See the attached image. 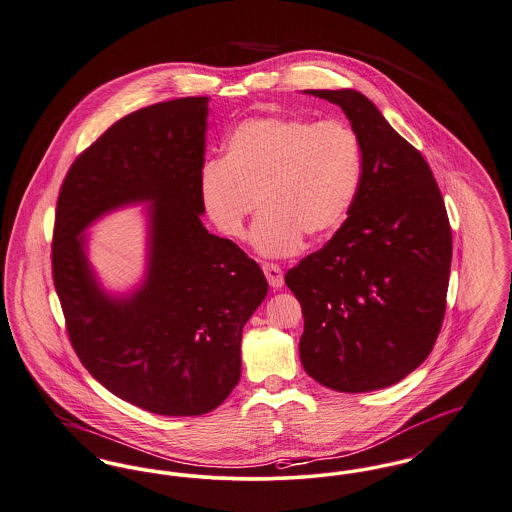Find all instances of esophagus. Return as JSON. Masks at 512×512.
<instances>
[{"instance_id":"esophagus-1","label":"esophagus","mask_w":512,"mask_h":512,"mask_svg":"<svg viewBox=\"0 0 512 512\" xmlns=\"http://www.w3.org/2000/svg\"><path fill=\"white\" fill-rule=\"evenodd\" d=\"M262 270H264V275H266V279H268V283L272 285L273 289L283 287V283H285L283 281V270L277 264H264Z\"/></svg>"}]
</instances>
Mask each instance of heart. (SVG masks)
Segmentation results:
<instances>
[{"instance_id":"heart-1","label":"heart","mask_w":512,"mask_h":512,"mask_svg":"<svg viewBox=\"0 0 512 512\" xmlns=\"http://www.w3.org/2000/svg\"><path fill=\"white\" fill-rule=\"evenodd\" d=\"M363 184L359 134L343 120L248 118L200 178L205 211L221 235L240 239L256 200L252 244L262 256H291L303 239L336 233Z\"/></svg>"}]
</instances>
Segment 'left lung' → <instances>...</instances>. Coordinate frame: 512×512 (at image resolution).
<instances>
[{
  "label": "left lung",
  "instance_id": "1",
  "mask_svg": "<svg viewBox=\"0 0 512 512\" xmlns=\"http://www.w3.org/2000/svg\"><path fill=\"white\" fill-rule=\"evenodd\" d=\"M338 104L363 147V184L349 217L285 275L299 299L308 376L338 392L400 382L431 353L443 326L452 235L423 155L365 95L307 91Z\"/></svg>",
  "mask_w": 512,
  "mask_h": 512
}]
</instances>
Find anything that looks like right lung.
<instances>
[{
  "mask_svg": "<svg viewBox=\"0 0 512 512\" xmlns=\"http://www.w3.org/2000/svg\"><path fill=\"white\" fill-rule=\"evenodd\" d=\"M207 97L151 104L71 165L52 240L69 341L114 396L159 415H204L240 378L242 328L268 295L260 266L202 223ZM149 203L148 270L130 296L106 294L82 233L106 212Z\"/></svg>",
  "mask_w": 512,
  "mask_h": 512,
  "instance_id": "add662e5",
  "label": "right lung"
}]
</instances>
